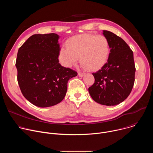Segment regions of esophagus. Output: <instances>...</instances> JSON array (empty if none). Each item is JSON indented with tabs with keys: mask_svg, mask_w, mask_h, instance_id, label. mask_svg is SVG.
Instances as JSON below:
<instances>
[{
	"mask_svg": "<svg viewBox=\"0 0 153 153\" xmlns=\"http://www.w3.org/2000/svg\"><path fill=\"white\" fill-rule=\"evenodd\" d=\"M85 74V73H80V72H79V73H78V75H79V77H83Z\"/></svg>",
	"mask_w": 153,
	"mask_h": 153,
	"instance_id": "1",
	"label": "esophagus"
}]
</instances>
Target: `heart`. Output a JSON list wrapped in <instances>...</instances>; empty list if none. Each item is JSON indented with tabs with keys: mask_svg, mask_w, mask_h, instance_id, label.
Segmentation results:
<instances>
[{
	"mask_svg": "<svg viewBox=\"0 0 153 153\" xmlns=\"http://www.w3.org/2000/svg\"><path fill=\"white\" fill-rule=\"evenodd\" d=\"M67 48H60L59 60L62 65L70 68L80 57L83 66L90 71H96L106 63L110 53V43L103 35L82 34L68 39Z\"/></svg>",
	"mask_w": 153,
	"mask_h": 153,
	"instance_id": "b5f03b06",
	"label": "heart"
}]
</instances>
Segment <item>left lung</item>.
<instances>
[{"label":"left lung","mask_w":153,"mask_h":153,"mask_svg":"<svg viewBox=\"0 0 153 153\" xmlns=\"http://www.w3.org/2000/svg\"><path fill=\"white\" fill-rule=\"evenodd\" d=\"M103 34L110 43L108 62L93 73L95 81L88 88L93 99L103 105L114 106L124 101L133 89L136 67L133 52L120 37L109 31Z\"/></svg>","instance_id":"1"}]
</instances>
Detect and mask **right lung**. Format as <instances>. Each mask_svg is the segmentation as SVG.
I'll list each match as a JSON object with an SVG mask.
<instances>
[{"label": "right lung", "mask_w": 153, "mask_h": 153, "mask_svg": "<svg viewBox=\"0 0 153 153\" xmlns=\"http://www.w3.org/2000/svg\"><path fill=\"white\" fill-rule=\"evenodd\" d=\"M55 33L34 34L17 53V82L23 96L35 106L45 108L60 103L68 80L77 75L59 63L60 50Z\"/></svg>", "instance_id": "obj_1"}]
</instances>
